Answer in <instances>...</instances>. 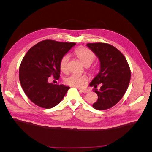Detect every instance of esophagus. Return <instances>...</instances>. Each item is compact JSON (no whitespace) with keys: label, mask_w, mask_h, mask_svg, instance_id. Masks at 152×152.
Instances as JSON below:
<instances>
[{"label":"esophagus","mask_w":152,"mask_h":152,"mask_svg":"<svg viewBox=\"0 0 152 152\" xmlns=\"http://www.w3.org/2000/svg\"><path fill=\"white\" fill-rule=\"evenodd\" d=\"M80 92H82L83 93H89V90H88V89H80Z\"/></svg>","instance_id":"obj_1"}]
</instances>
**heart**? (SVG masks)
<instances>
[{
    "mask_svg": "<svg viewBox=\"0 0 152 152\" xmlns=\"http://www.w3.org/2000/svg\"><path fill=\"white\" fill-rule=\"evenodd\" d=\"M74 54L86 66L90 65L95 59V54L94 52L89 50V48L83 46H80L76 48L74 51ZM69 60V57L68 55H64L60 59L59 65L61 72L64 73L67 72ZM96 71H97V66H92L89 70V72L91 74H95ZM86 81V76L76 75V74H72V75L67 76L64 80V82L65 84L74 87V88H80L84 84Z\"/></svg>",
    "mask_w": 152,
    "mask_h": 152,
    "instance_id": "obj_1",
    "label": "heart"
}]
</instances>
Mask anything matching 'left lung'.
I'll return each instance as SVG.
<instances>
[{"label":"left lung","instance_id":"1","mask_svg":"<svg viewBox=\"0 0 152 152\" xmlns=\"http://www.w3.org/2000/svg\"><path fill=\"white\" fill-rule=\"evenodd\" d=\"M101 61V70L89 86L94 87L98 95L93 107L104 110L112 108L120 101L127 91L131 80V70L127 59L120 51L106 43L87 44ZM102 85L101 89H96Z\"/></svg>","mask_w":152,"mask_h":152}]
</instances>
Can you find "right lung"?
I'll use <instances>...</instances> for the list:
<instances>
[{"label":"right lung","instance_id":"obj_1","mask_svg":"<svg viewBox=\"0 0 152 152\" xmlns=\"http://www.w3.org/2000/svg\"><path fill=\"white\" fill-rule=\"evenodd\" d=\"M76 43L45 40L35 44L25 54L19 66V78L27 97L41 108L49 109L62 101L69 87L53 84L49 77H60L59 60Z\"/></svg>","mask_w":152,"mask_h":152}]
</instances>
